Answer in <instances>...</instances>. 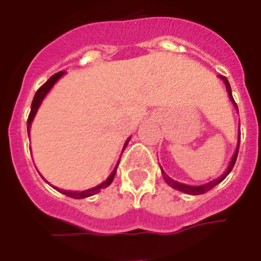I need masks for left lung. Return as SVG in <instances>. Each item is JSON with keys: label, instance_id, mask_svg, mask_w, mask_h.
<instances>
[{"label": "left lung", "instance_id": "8db88e82", "mask_svg": "<svg viewBox=\"0 0 261 261\" xmlns=\"http://www.w3.org/2000/svg\"><path fill=\"white\" fill-rule=\"evenodd\" d=\"M220 78H221V80L223 81V82H225V85H226V90H227V93H229V98H230V100H231V102L234 103L235 108H237V110H238V106H237V103H235L234 98H232L231 87H230L229 81H227V78H226V77H223V75H220ZM239 142H241V130H239V135H238V146H237V150H235L234 155H232L231 162H230L229 167H227V170H226V171H225V174L221 175V176L218 177V179H214V180L209 181V183H206V184H202V186H197V187L187 186V184L179 183V181H176V180H172L171 177L167 176V175H166V172L163 171V170H162V175H163V177H165L166 183H167L168 186H170V187H172V188H174V190L181 191V192L188 193V195H202V193H206V192H208V191H211L212 188H214V187H216L217 184H220L221 181H222L223 179H225V177L230 174V171H231L232 167H234V165H235V161H237V156H238V151H239Z\"/></svg>", "mask_w": 261, "mask_h": 261}]
</instances>
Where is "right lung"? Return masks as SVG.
Here are the masks:
<instances>
[{
  "label": "right lung",
  "mask_w": 261,
  "mask_h": 261,
  "mask_svg": "<svg viewBox=\"0 0 261 261\" xmlns=\"http://www.w3.org/2000/svg\"><path fill=\"white\" fill-rule=\"evenodd\" d=\"M65 71H59V73H56L55 75H52V77L49 78V80L45 82L43 86L40 87V89L36 91L35 96H34V100H32L31 103V111H30V115H29V120H27V132H29L30 135V128H31V123L32 120H34V117H35L36 115V111H38L39 106L41 105V102H43V99L45 98V95H47L48 93H49V90L52 89L53 85L56 84L57 81L60 80V77H61L62 74H64ZM129 141V140H128ZM128 141L125 142V145H124V149H125L126 144H128ZM120 162V161H119ZM119 162H117L116 167H115V170L112 171V174L110 175V176L106 179V181H103L102 184H99V186L94 187V188H90V190H86V191H82V192H73V191H65V190H60V188H57V187H53L55 190H57L59 192L64 193V195L69 196V197H73V199H85V197H89V196H93L95 195V193L100 192V190H105V188H107L108 186H110L111 183H112V180H114L115 175H116V170H117V166H119Z\"/></svg>",
  "instance_id": "1"
}]
</instances>
